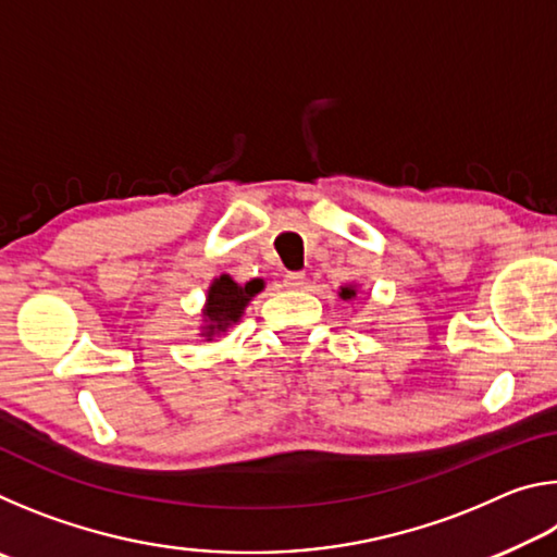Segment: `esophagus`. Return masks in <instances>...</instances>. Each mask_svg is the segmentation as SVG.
Segmentation results:
<instances>
[{
    "instance_id": "esophagus-1",
    "label": "esophagus",
    "mask_w": 557,
    "mask_h": 557,
    "mask_svg": "<svg viewBox=\"0 0 557 557\" xmlns=\"http://www.w3.org/2000/svg\"><path fill=\"white\" fill-rule=\"evenodd\" d=\"M282 285L287 289L305 287V272H285V275H282Z\"/></svg>"
}]
</instances>
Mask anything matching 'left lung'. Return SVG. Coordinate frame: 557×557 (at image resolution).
Returning a JSON list of instances; mask_svg holds the SVG:
<instances>
[{
    "mask_svg": "<svg viewBox=\"0 0 557 557\" xmlns=\"http://www.w3.org/2000/svg\"><path fill=\"white\" fill-rule=\"evenodd\" d=\"M338 297H342V299H354L356 297V285H344L342 287V292H338Z\"/></svg>",
    "mask_w": 557,
    "mask_h": 557,
    "instance_id": "obj_1",
    "label": "left lung"
}]
</instances>
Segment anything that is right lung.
<instances>
[{"mask_svg": "<svg viewBox=\"0 0 557 557\" xmlns=\"http://www.w3.org/2000/svg\"><path fill=\"white\" fill-rule=\"evenodd\" d=\"M265 282L262 280H250L245 285H238L231 275H221L211 282L209 295H206V307H203V334L211 342L213 336L223 334L225 329L240 322V317L248 307V301L262 292Z\"/></svg>", "mask_w": 557, "mask_h": 557, "instance_id": "right-lung-1", "label": "right lung"}]
</instances>
